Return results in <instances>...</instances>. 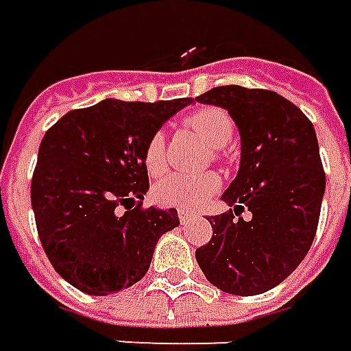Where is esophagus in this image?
Instances as JSON below:
<instances>
[{
	"instance_id": "1",
	"label": "esophagus",
	"mask_w": 351,
	"mask_h": 351,
	"mask_svg": "<svg viewBox=\"0 0 351 351\" xmlns=\"http://www.w3.org/2000/svg\"><path fill=\"white\" fill-rule=\"evenodd\" d=\"M178 216H180V222L183 226L189 224V222L193 220V214L189 213V210H178Z\"/></svg>"
}]
</instances>
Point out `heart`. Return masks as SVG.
<instances>
[{"label": "heart", "mask_w": 351, "mask_h": 351, "mask_svg": "<svg viewBox=\"0 0 351 351\" xmlns=\"http://www.w3.org/2000/svg\"><path fill=\"white\" fill-rule=\"evenodd\" d=\"M187 125L195 129L210 148H224L234 135V121L228 112L220 108H203L187 117ZM143 162L150 173L158 176L166 170V138L156 131L145 145ZM220 187V180L213 171L204 173H171L158 181L154 187V197L166 206L197 208Z\"/></svg>", "instance_id": "b5f03b06"}]
</instances>
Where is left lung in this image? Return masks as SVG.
<instances>
[{
    "label": "left lung",
    "mask_w": 351,
    "mask_h": 351,
    "mask_svg": "<svg viewBox=\"0 0 351 351\" xmlns=\"http://www.w3.org/2000/svg\"><path fill=\"white\" fill-rule=\"evenodd\" d=\"M195 100L224 108L237 125L241 160L222 201L237 215L252 213L210 216L213 239L195 257L218 290L265 293L300 267L317 234L326 181L315 127L272 90L228 84Z\"/></svg>",
    "instance_id": "1"
}]
</instances>
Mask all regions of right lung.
I'll return each mask as SVG.
<instances>
[{
  "mask_svg": "<svg viewBox=\"0 0 351 351\" xmlns=\"http://www.w3.org/2000/svg\"><path fill=\"white\" fill-rule=\"evenodd\" d=\"M189 104L106 98L65 114L44 135L30 201L49 263L77 290L110 295L137 284L160 237L180 226L176 208H141L148 191L143 150Z\"/></svg>",
  "mask_w": 351,
  "mask_h": 351,
  "instance_id": "add662e5",
  "label": "right lung"
}]
</instances>
